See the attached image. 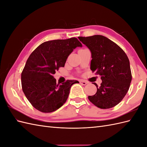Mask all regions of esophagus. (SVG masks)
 <instances>
[{"label":"esophagus","instance_id":"34e87169","mask_svg":"<svg viewBox=\"0 0 147 147\" xmlns=\"http://www.w3.org/2000/svg\"><path fill=\"white\" fill-rule=\"evenodd\" d=\"M80 83H81L82 85H86V84H88V82L85 81H84V80H81V81H80Z\"/></svg>","mask_w":147,"mask_h":147}]
</instances>
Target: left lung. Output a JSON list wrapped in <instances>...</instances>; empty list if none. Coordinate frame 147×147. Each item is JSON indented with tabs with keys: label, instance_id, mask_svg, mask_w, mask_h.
<instances>
[{
	"label": "left lung",
	"instance_id": "1",
	"mask_svg": "<svg viewBox=\"0 0 147 147\" xmlns=\"http://www.w3.org/2000/svg\"><path fill=\"white\" fill-rule=\"evenodd\" d=\"M91 52V70L100 75L102 83L96 93L88 96L92 103L101 109L115 107L123 99L131 81V72L127 54L121 47L101 35L78 37Z\"/></svg>",
	"mask_w": 147,
	"mask_h": 147
}]
</instances>
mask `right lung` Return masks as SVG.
<instances>
[{"instance_id":"obj_1","label":"right lung","mask_w":147,"mask_h":147,"mask_svg":"<svg viewBox=\"0 0 147 147\" xmlns=\"http://www.w3.org/2000/svg\"><path fill=\"white\" fill-rule=\"evenodd\" d=\"M81 43L76 37L49 40L30 54L21 73L22 91L36 110L43 113L57 110L65 103L71 86L76 80L56 84L53 74L64 67L67 57Z\"/></svg>"}]
</instances>
